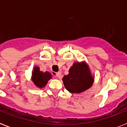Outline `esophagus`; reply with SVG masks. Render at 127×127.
<instances>
[{"instance_id":"esophagus-1","label":"esophagus","mask_w":127,"mask_h":127,"mask_svg":"<svg viewBox=\"0 0 127 127\" xmlns=\"http://www.w3.org/2000/svg\"><path fill=\"white\" fill-rule=\"evenodd\" d=\"M55 76L57 78H61L62 76V73L61 72H57V73L55 74Z\"/></svg>"}]
</instances>
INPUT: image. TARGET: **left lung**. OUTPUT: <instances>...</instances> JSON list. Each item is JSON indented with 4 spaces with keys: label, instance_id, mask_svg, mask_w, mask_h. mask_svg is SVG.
<instances>
[{
    "label": "left lung",
    "instance_id": "obj_1",
    "mask_svg": "<svg viewBox=\"0 0 127 127\" xmlns=\"http://www.w3.org/2000/svg\"><path fill=\"white\" fill-rule=\"evenodd\" d=\"M94 76L85 61L76 62L70 68L68 74L63 78L64 86L71 94H80L92 87Z\"/></svg>",
    "mask_w": 127,
    "mask_h": 127
}]
</instances>
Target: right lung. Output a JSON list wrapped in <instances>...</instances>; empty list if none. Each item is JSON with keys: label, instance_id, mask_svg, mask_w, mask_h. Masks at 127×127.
Segmentation results:
<instances>
[{"label": "right lung", "instance_id": "add662e5", "mask_svg": "<svg viewBox=\"0 0 127 127\" xmlns=\"http://www.w3.org/2000/svg\"><path fill=\"white\" fill-rule=\"evenodd\" d=\"M52 78V74L49 72L40 71L39 66H34L32 73V80L37 88H43L47 84L48 81Z\"/></svg>", "mask_w": 127, "mask_h": 127}]
</instances>
